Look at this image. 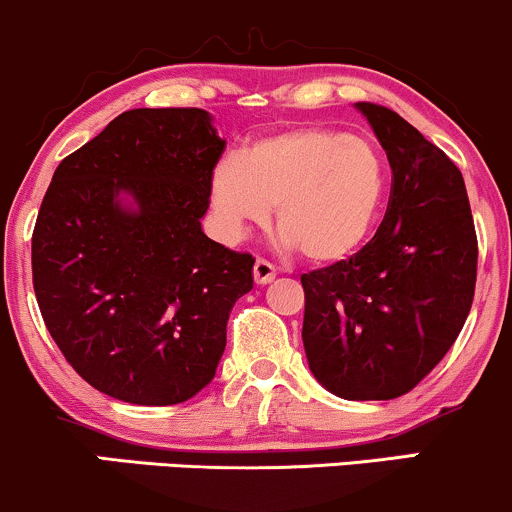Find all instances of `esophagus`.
Returning <instances> with one entry per match:
<instances>
[{"label": "esophagus", "mask_w": 512, "mask_h": 512, "mask_svg": "<svg viewBox=\"0 0 512 512\" xmlns=\"http://www.w3.org/2000/svg\"><path fill=\"white\" fill-rule=\"evenodd\" d=\"M273 278H275L273 263H268L266 258H258V261L254 263V280L258 282V285H268Z\"/></svg>", "instance_id": "obj_1"}]
</instances>
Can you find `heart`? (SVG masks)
<instances>
[{
  "mask_svg": "<svg viewBox=\"0 0 512 512\" xmlns=\"http://www.w3.org/2000/svg\"><path fill=\"white\" fill-rule=\"evenodd\" d=\"M388 189V167L374 143L326 126L258 138L242 158L220 160L210 201L222 234L242 239L275 218L287 249L314 263H338L374 232Z\"/></svg>",
  "mask_w": 512,
  "mask_h": 512,
  "instance_id": "1",
  "label": "heart"
}]
</instances>
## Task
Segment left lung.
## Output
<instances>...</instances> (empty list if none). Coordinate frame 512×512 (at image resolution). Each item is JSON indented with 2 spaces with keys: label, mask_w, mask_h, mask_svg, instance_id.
<instances>
[{
  "label": "left lung",
  "mask_w": 512,
  "mask_h": 512,
  "mask_svg": "<svg viewBox=\"0 0 512 512\" xmlns=\"http://www.w3.org/2000/svg\"><path fill=\"white\" fill-rule=\"evenodd\" d=\"M357 107L388 155V210L357 254L302 275V340L333 395L393 400L458 340L477 282V232L455 162L398 112Z\"/></svg>",
  "instance_id": "obj_1"
}]
</instances>
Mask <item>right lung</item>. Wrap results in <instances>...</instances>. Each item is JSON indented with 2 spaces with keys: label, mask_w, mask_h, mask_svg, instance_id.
I'll return each mask as SVG.
<instances>
[{
  "label": "right lung",
  "mask_w": 512,
  "mask_h": 512,
  "mask_svg": "<svg viewBox=\"0 0 512 512\" xmlns=\"http://www.w3.org/2000/svg\"><path fill=\"white\" fill-rule=\"evenodd\" d=\"M222 153L206 110L141 107L54 170L33 230L35 299L100 393L177 405L213 381L232 306L254 287V256L201 230Z\"/></svg>",
  "instance_id": "add662e5"
}]
</instances>
